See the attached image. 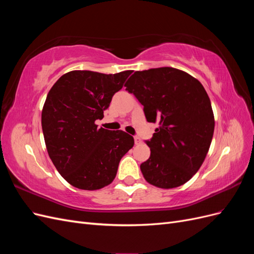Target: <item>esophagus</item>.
<instances>
[{"label": "esophagus", "mask_w": 254, "mask_h": 254, "mask_svg": "<svg viewBox=\"0 0 254 254\" xmlns=\"http://www.w3.org/2000/svg\"><path fill=\"white\" fill-rule=\"evenodd\" d=\"M134 143H135V145H139V144L142 143V141H141L139 136H134Z\"/></svg>", "instance_id": "obj_1"}]
</instances>
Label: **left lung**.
I'll use <instances>...</instances> for the list:
<instances>
[{
    "mask_svg": "<svg viewBox=\"0 0 254 254\" xmlns=\"http://www.w3.org/2000/svg\"><path fill=\"white\" fill-rule=\"evenodd\" d=\"M126 90L144 106L147 122L159 123L150 157L141 164L145 180L160 189L178 188L193 177L206 157L215 120L200 81L175 67L136 71Z\"/></svg>",
    "mask_w": 254,
    "mask_h": 254,
    "instance_id": "obj_1",
    "label": "left lung"
}]
</instances>
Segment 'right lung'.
I'll list each match as a JSON object with an SVG mask.
<instances>
[{"label":"right lung","instance_id":"obj_1","mask_svg":"<svg viewBox=\"0 0 254 254\" xmlns=\"http://www.w3.org/2000/svg\"><path fill=\"white\" fill-rule=\"evenodd\" d=\"M131 73L71 71L50 90L41 114L44 141L53 164L71 186L87 190L109 186L122 157L132 148L131 135L95 124Z\"/></svg>","mask_w":254,"mask_h":254}]
</instances>
